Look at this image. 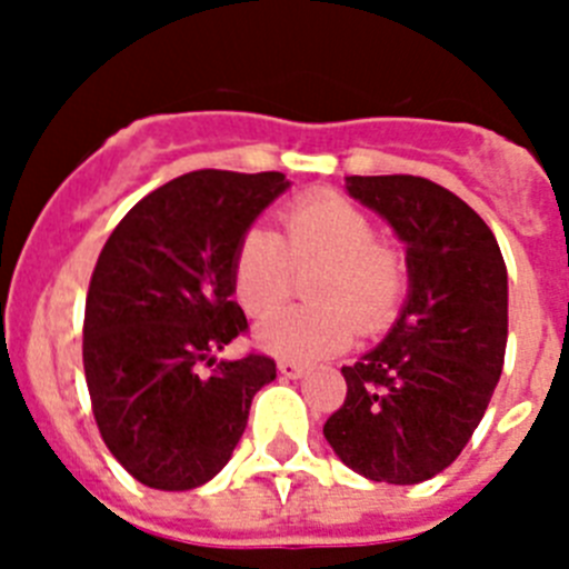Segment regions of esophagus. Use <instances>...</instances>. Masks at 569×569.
<instances>
[{"mask_svg": "<svg viewBox=\"0 0 569 569\" xmlns=\"http://www.w3.org/2000/svg\"><path fill=\"white\" fill-rule=\"evenodd\" d=\"M279 373L284 376V379H301V376L308 373V367L299 365V361L281 359V361H279Z\"/></svg>", "mask_w": 569, "mask_h": 569, "instance_id": "obj_1", "label": "esophagus"}]
</instances>
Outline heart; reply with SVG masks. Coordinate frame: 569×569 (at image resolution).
Masks as SVG:
<instances>
[{"instance_id":"1","label":"heart","mask_w":569,"mask_h":569,"mask_svg":"<svg viewBox=\"0 0 569 569\" xmlns=\"http://www.w3.org/2000/svg\"><path fill=\"white\" fill-rule=\"evenodd\" d=\"M322 264L309 292L319 306H295L256 328L270 356L310 361L339 353L353 330L385 328L407 288V264L379 239L376 219L339 193L299 196L281 210V236L253 224L233 250L230 279L250 316H268L292 289L296 267Z\"/></svg>"}]
</instances>
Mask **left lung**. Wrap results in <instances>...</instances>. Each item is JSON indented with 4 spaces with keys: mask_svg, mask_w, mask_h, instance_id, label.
<instances>
[{
    "mask_svg": "<svg viewBox=\"0 0 569 569\" xmlns=\"http://www.w3.org/2000/svg\"><path fill=\"white\" fill-rule=\"evenodd\" d=\"M347 193L407 244L410 290L385 341L341 367L325 439L365 479L419 485L459 459L499 385L507 268L485 219L430 179L347 176Z\"/></svg>",
    "mask_w": 569,
    "mask_h": 569,
    "instance_id": "left-lung-1",
    "label": "left lung"
}]
</instances>
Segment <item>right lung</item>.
<instances>
[{
  "mask_svg": "<svg viewBox=\"0 0 569 569\" xmlns=\"http://www.w3.org/2000/svg\"><path fill=\"white\" fill-rule=\"evenodd\" d=\"M284 173L193 170L156 188L104 241L84 301L82 361L99 433L153 490H193L233 456L276 361H216L248 319L233 250Z\"/></svg>",
  "mask_w": 569,
  "mask_h": 569,
  "instance_id": "add662e5",
  "label": "right lung"
}]
</instances>
